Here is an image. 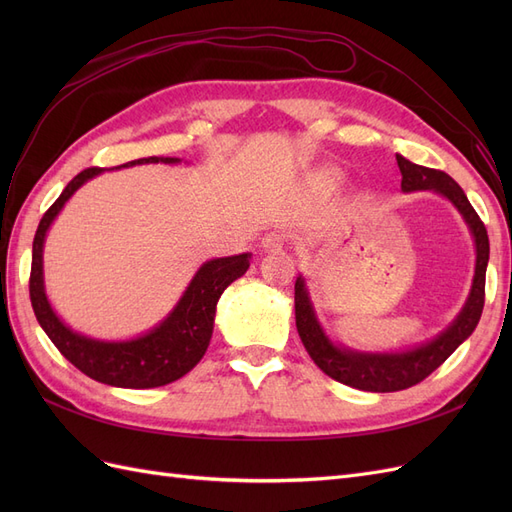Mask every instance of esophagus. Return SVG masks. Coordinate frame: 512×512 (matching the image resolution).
Wrapping results in <instances>:
<instances>
[{
    "label": "esophagus",
    "mask_w": 512,
    "mask_h": 512,
    "mask_svg": "<svg viewBox=\"0 0 512 512\" xmlns=\"http://www.w3.org/2000/svg\"><path fill=\"white\" fill-rule=\"evenodd\" d=\"M284 241H286V237L282 235V232H280V230H273V232H269V235L262 237L260 247H262V250H265V252H275V250H282Z\"/></svg>",
    "instance_id": "esophagus-1"
}]
</instances>
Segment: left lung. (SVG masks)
I'll list each match as a JSON object with an SVG mask.
<instances>
[{
  "label": "left lung",
  "mask_w": 512,
  "mask_h": 512,
  "mask_svg": "<svg viewBox=\"0 0 512 512\" xmlns=\"http://www.w3.org/2000/svg\"><path fill=\"white\" fill-rule=\"evenodd\" d=\"M397 166L401 173V190L404 192L429 190L451 200L453 207L461 213L463 222L470 228L476 250V265L470 294L457 318L429 342L399 352H363L346 348L344 344H335L316 316L305 277H297V284H294V318H297V331L307 354L329 378L369 393L404 391L425 380L433 369H438L474 333L485 305L489 237L468 196L463 194L459 183L442 173V170L418 166L399 156V153Z\"/></svg>",
  "instance_id": "obj_1"
}]
</instances>
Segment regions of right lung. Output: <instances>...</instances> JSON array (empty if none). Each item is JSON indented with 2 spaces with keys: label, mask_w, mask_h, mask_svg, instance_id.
Returning <instances> with one entry per match:
<instances>
[{
  "label": "right lung",
  "mask_w": 512,
  "mask_h": 512,
  "mask_svg": "<svg viewBox=\"0 0 512 512\" xmlns=\"http://www.w3.org/2000/svg\"><path fill=\"white\" fill-rule=\"evenodd\" d=\"M179 164V158H141L115 168H130L138 164ZM102 173V168H87L76 175L66 190L42 215L34 237L32 250V275H29V297H32L34 314L44 333L49 335L57 350L81 369L85 376L102 384L119 386V389H156L168 382H175L203 359L213 335L215 307L222 292L250 269L252 254H239L228 258H213L200 265L192 282L181 294L170 314L151 331L123 339V342H106L83 333L72 331L61 320L49 303L44 290V265L42 252L46 232L72 198V194Z\"/></svg>",
  "instance_id": "obj_1"
}]
</instances>
